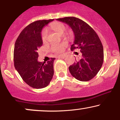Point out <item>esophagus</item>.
<instances>
[{
	"instance_id": "1",
	"label": "esophagus",
	"mask_w": 120,
	"mask_h": 120,
	"mask_svg": "<svg viewBox=\"0 0 120 120\" xmlns=\"http://www.w3.org/2000/svg\"><path fill=\"white\" fill-rule=\"evenodd\" d=\"M65 57V55H59L58 56V58H61V59H64Z\"/></svg>"
}]
</instances>
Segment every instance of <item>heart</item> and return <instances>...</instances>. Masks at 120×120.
I'll return each instance as SVG.
<instances>
[{"instance_id": "1", "label": "heart", "mask_w": 120, "mask_h": 120, "mask_svg": "<svg viewBox=\"0 0 120 120\" xmlns=\"http://www.w3.org/2000/svg\"><path fill=\"white\" fill-rule=\"evenodd\" d=\"M49 28L57 33L62 34L64 33V31L65 30V26L63 24L59 22H53L49 24ZM47 36H48V32L47 30L46 29L42 30L41 33V38L43 42H46L47 40ZM67 45L66 43H63L61 44H56V45H52L51 47V50L53 52H56V53H60L63 52L64 47Z\"/></svg>"}]
</instances>
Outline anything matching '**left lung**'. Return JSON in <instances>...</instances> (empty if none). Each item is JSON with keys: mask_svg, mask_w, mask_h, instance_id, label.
<instances>
[{"mask_svg": "<svg viewBox=\"0 0 120 120\" xmlns=\"http://www.w3.org/2000/svg\"><path fill=\"white\" fill-rule=\"evenodd\" d=\"M68 24L73 31L74 43L71 49H79L82 57L69 67L70 73L80 81H89L94 77L103 65V47L98 34L86 22L74 17L57 19Z\"/></svg>", "mask_w": 120, "mask_h": 120, "instance_id": "1", "label": "left lung"}]
</instances>
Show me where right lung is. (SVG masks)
I'll list each match as a JSON object with an SVG mask.
<instances>
[{
  "label": "right lung",
  "instance_id": "add662e5",
  "mask_svg": "<svg viewBox=\"0 0 120 120\" xmlns=\"http://www.w3.org/2000/svg\"><path fill=\"white\" fill-rule=\"evenodd\" d=\"M53 19L34 21L25 27L15 45L14 65L25 83L34 89H42L49 85L53 75L55 58L46 62L38 61V48L43 45L41 31Z\"/></svg>",
  "mask_w": 120,
  "mask_h": 120
}]
</instances>
